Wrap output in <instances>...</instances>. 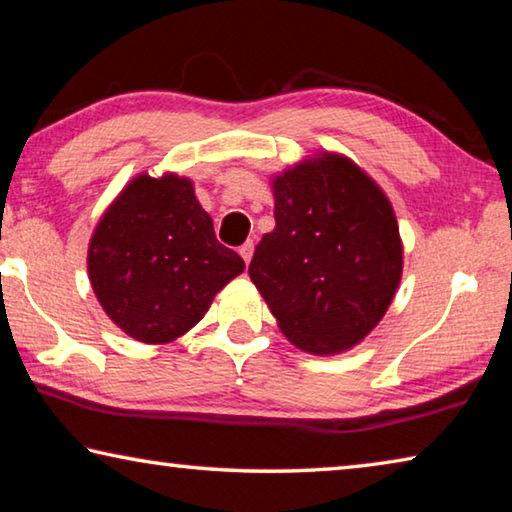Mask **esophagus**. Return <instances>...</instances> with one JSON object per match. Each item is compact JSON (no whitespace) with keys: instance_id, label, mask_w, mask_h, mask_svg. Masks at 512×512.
<instances>
[{"instance_id":"esophagus-1","label":"esophagus","mask_w":512,"mask_h":512,"mask_svg":"<svg viewBox=\"0 0 512 512\" xmlns=\"http://www.w3.org/2000/svg\"><path fill=\"white\" fill-rule=\"evenodd\" d=\"M253 253H255V244H253V241H246V244L239 248V255L244 257L246 264H250V259H253Z\"/></svg>"}]
</instances>
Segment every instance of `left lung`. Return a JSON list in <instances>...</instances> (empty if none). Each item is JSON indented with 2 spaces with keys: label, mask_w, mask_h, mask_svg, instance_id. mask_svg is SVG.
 <instances>
[{
  "label": "left lung",
  "mask_w": 512,
  "mask_h": 512,
  "mask_svg": "<svg viewBox=\"0 0 512 512\" xmlns=\"http://www.w3.org/2000/svg\"><path fill=\"white\" fill-rule=\"evenodd\" d=\"M275 230L248 275L277 327L316 357L352 350L400 287L404 246L391 201L343 153L307 155L271 178Z\"/></svg>",
  "instance_id": "left-lung-1"
}]
</instances>
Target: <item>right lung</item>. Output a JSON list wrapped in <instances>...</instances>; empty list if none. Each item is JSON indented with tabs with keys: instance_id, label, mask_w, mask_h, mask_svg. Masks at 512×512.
Here are the masks:
<instances>
[{
	"instance_id": "1",
	"label": "right lung",
	"mask_w": 512,
	"mask_h": 512,
	"mask_svg": "<svg viewBox=\"0 0 512 512\" xmlns=\"http://www.w3.org/2000/svg\"><path fill=\"white\" fill-rule=\"evenodd\" d=\"M244 259L221 246L212 216L178 173H140L101 214L88 275L108 318L131 339L171 343L201 320Z\"/></svg>"
}]
</instances>
